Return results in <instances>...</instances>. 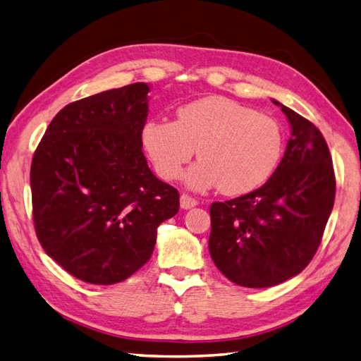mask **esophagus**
Here are the masks:
<instances>
[{"mask_svg": "<svg viewBox=\"0 0 361 361\" xmlns=\"http://www.w3.org/2000/svg\"><path fill=\"white\" fill-rule=\"evenodd\" d=\"M180 203H181V208L183 209H190V208H194V206H197V200L194 197H190V195H188V194H183L181 197H180Z\"/></svg>", "mask_w": 361, "mask_h": 361, "instance_id": "34e87169", "label": "esophagus"}]
</instances>
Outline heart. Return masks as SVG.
<instances>
[{
  "label": "heart",
  "mask_w": 361,
  "mask_h": 361,
  "mask_svg": "<svg viewBox=\"0 0 361 361\" xmlns=\"http://www.w3.org/2000/svg\"><path fill=\"white\" fill-rule=\"evenodd\" d=\"M142 144L161 178L178 180L190 158L200 163L188 173L189 186H217L226 195L260 188L278 167L283 135L270 114L225 96H209L176 110V121H149Z\"/></svg>",
  "instance_id": "heart-1"
}]
</instances>
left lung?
<instances>
[{
	"label": "left lung",
	"instance_id": "8db88e82",
	"mask_svg": "<svg viewBox=\"0 0 361 361\" xmlns=\"http://www.w3.org/2000/svg\"><path fill=\"white\" fill-rule=\"evenodd\" d=\"M286 113L291 136L264 186L209 208V252L242 287H273L301 273L315 256L335 202V172L323 133L301 114Z\"/></svg>",
	"mask_w": 361,
	"mask_h": 361
}]
</instances>
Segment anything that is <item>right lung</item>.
<instances>
[{
  "mask_svg": "<svg viewBox=\"0 0 361 361\" xmlns=\"http://www.w3.org/2000/svg\"><path fill=\"white\" fill-rule=\"evenodd\" d=\"M142 82L68 104L30 166L32 219L46 255L74 278L111 286L150 259L157 229L180 209L142 152L149 113Z\"/></svg>",
  "mask_w": 361,
  "mask_h": 361,
  "instance_id": "add662e5",
  "label": "right lung"
}]
</instances>
